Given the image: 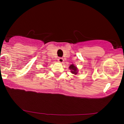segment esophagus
<instances>
[{"instance_id":"obj_1","label":"esophagus","mask_w":124,"mask_h":124,"mask_svg":"<svg viewBox=\"0 0 124 124\" xmlns=\"http://www.w3.org/2000/svg\"><path fill=\"white\" fill-rule=\"evenodd\" d=\"M57 60H58V62H60V63H63V59L62 58V57H59Z\"/></svg>"}]
</instances>
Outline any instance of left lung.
<instances>
[{
  "label": "left lung",
  "mask_w": 124,
  "mask_h": 124,
  "mask_svg": "<svg viewBox=\"0 0 124 124\" xmlns=\"http://www.w3.org/2000/svg\"><path fill=\"white\" fill-rule=\"evenodd\" d=\"M69 68H70V70H71V73L76 75L78 73V69H77V67H76L75 65H74L73 64L71 65L69 67Z\"/></svg>",
  "instance_id": "8db88e82"
}]
</instances>
